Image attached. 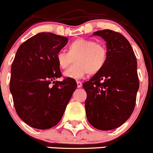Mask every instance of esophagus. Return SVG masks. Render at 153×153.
I'll return each mask as SVG.
<instances>
[{
  "instance_id": "obj_1",
  "label": "esophagus",
  "mask_w": 153,
  "mask_h": 153,
  "mask_svg": "<svg viewBox=\"0 0 153 153\" xmlns=\"http://www.w3.org/2000/svg\"><path fill=\"white\" fill-rule=\"evenodd\" d=\"M76 84H77V88H81L82 85V82H79V81H77Z\"/></svg>"
}]
</instances>
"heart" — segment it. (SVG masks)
<instances>
[{
	"label": "heart",
	"mask_w": 153,
	"mask_h": 153,
	"mask_svg": "<svg viewBox=\"0 0 153 153\" xmlns=\"http://www.w3.org/2000/svg\"><path fill=\"white\" fill-rule=\"evenodd\" d=\"M68 53L59 51L56 56V61L61 69H66L75 57V65L64 73L66 78L79 79L88 74H97L102 70L108 59L106 48L93 39L79 38L73 41L67 48Z\"/></svg>",
	"instance_id": "obj_1"
}]
</instances>
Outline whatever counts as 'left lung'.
I'll return each instance as SVG.
<instances>
[{"mask_svg": "<svg viewBox=\"0 0 153 153\" xmlns=\"http://www.w3.org/2000/svg\"><path fill=\"white\" fill-rule=\"evenodd\" d=\"M94 36L106 42L108 59L100 73L82 84L87 119L100 130L119 127L129 118L139 88L137 59L131 45L122 34L98 30Z\"/></svg>", "mask_w": 153, "mask_h": 153, "instance_id": "left-lung-1", "label": "left lung"}]
</instances>
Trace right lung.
Here are the masks:
<instances>
[{"label": "right lung", "mask_w": 153, "mask_h": 153, "mask_svg": "<svg viewBox=\"0 0 153 153\" xmlns=\"http://www.w3.org/2000/svg\"><path fill=\"white\" fill-rule=\"evenodd\" d=\"M68 42L65 36L40 33L22 44L16 52L10 90L18 115L31 127L56 126L76 90L73 79L54 81L62 76L56 56Z\"/></svg>", "instance_id": "1"}]
</instances>
